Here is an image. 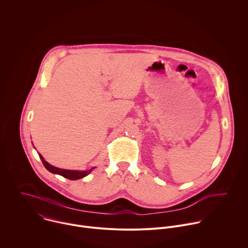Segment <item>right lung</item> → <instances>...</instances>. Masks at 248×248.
Wrapping results in <instances>:
<instances>
[{
  "label": "right lung",
  "mask_w": 248,
  "mask_h": 248,
  "mask_svg": "<svg viewBox=\"0 0 248 248\" xmlns=\"http://www.w3.org/2000/svg\"><path fill=\"white\" fill-rule=\"evenodd\" d=\"M42 161H43V164L45 166V168L51 173H54V174H58V175H61L67 179H70V180H78V179H80L82 177H85L87 175H89L93 170L94 168H93L92 170H84V171H78V170H61V169H58V168H55V167H52L50 166V164L45 160V158L39 155Z\"/></svg>",
  "instance_id": "add662e5"
}]
</instances>
